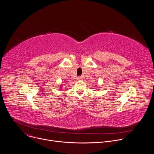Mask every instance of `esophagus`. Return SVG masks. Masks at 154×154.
Instances as JSON below:
<instances>
[{
	"label": "esophagus",
	"instance_id": "34e87169",
	"mask_svg": "<svg viewBox=\"0 0 154 154\" xmlns=\"http://www.w3.org/2000/svg\"><path fill=\"white\" fill-rule=\"evenodd\" d=\"M82 79V77H78V78H77V79H78V80H80V79Z\"/></svg>",
	"mask_w": 154,
	"mask_h": 154
}]
</instances>
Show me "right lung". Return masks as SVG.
<instances>
[{"label":"right lung","mask_w":154,"mask_h":154,"mask_svg":"<svg viewBox=\"0 0 154 154\" xmlns=\"http://www.w3.org/2000/svg\"><path fill=\"white\" fill-rule=\"evenodd\" d=\"M62 85H63V84H61V87H62V86H63ZM61 87H60V90H61Z\"/></svg>","instance_id":"1"}]
</instances>
